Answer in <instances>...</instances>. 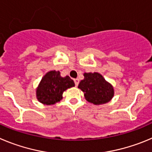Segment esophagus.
Returning <instances> with one entry per match:
<instances>
[{
  "label": "esophagus",
  "instance_id": "obj_1",
  "mask_svg": "<svg viewBox=\"0 0 152 152\" xmlns=\"http://www.w3.org/2000/svg\"><path fill=\"white\" fill-rule=\"evenodd\" d=\"M74 83H75V85H76V86H77L78 85H79V79H74Z\"/></svg>",
  "mask_w": 152,
  "mask_h": 152
}]
</instances>
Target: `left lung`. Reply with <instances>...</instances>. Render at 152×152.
<instances>
[{"mask_svg":"<svg viewBox=\"0 0 152 152\" xmlns=\"http://www.w3.org/2000/svg\"><path fill=\"white\" fill-rule=\"evenodd\" d=\"M78 88L84 92L86 101L96 105L110 102L114 95L112 85L98 73H85Z\"/></svg>","mask_w":152,"mask_h":152,"instance_id":"8db88e82","label":"left lung"}]
</instances>
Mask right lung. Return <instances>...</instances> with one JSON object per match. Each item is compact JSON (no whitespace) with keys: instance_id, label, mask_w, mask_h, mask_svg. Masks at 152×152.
Here are the masks:
<instances>
[{"instance_id":"right-lung-1","label":"right lung","mask_w":152,"mask_h":152,"mask_svg":"<svg viewBox=\"0 0 152 152\" xmlns=\"http://www.w3.org/2000/svg\"><path fill=\"white\" fill-rule=\"evenodd\" d=\"M75 86L69 76H61L59 71L51 70L46 73L36 89L37 99L46 105L54 104L63 98V92Z\"/></svg>"}]
</instances>
